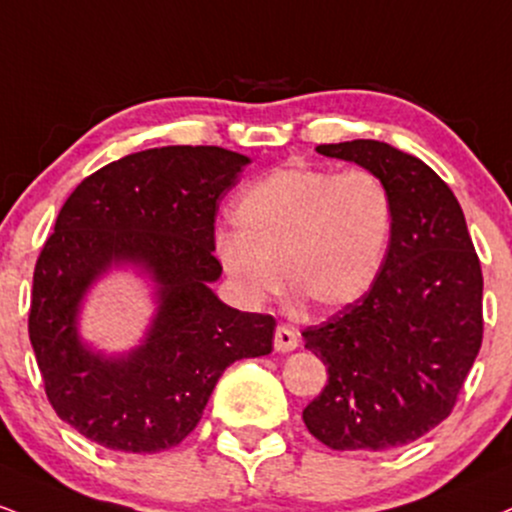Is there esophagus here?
<instances>
[{
    "label": "esophagus",
    "mask_w": 512,
    "mask_h": 512,
    "mask_svg": "<svg viewBox=\"0 0 512 512\" xmlns=\"http://www.w3.org/2000/svg\"><path fill=\"white\" fill-rule=\"evenodd\" d=\"M298 343H300V336L293 326H288V324L276 326V334H274L276 353H291V350L298 348Z\"/></svg>",
    "instance_id": "34e87169"
}]
</instances>
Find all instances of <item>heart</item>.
Instances as JSON below:
<instances>
[{
	"label": "heart",
	"instance_id": "heart-1",
	"mask_svg": "<svg viewBox=\"0 0 512 512\" xmlns=\"http://www.w3.org/2000/svg\"><path fill=\"white\" fill-rule=\"evenodd\" d=\"M238 233L214 257L250 303L286 286L317 310H343L372 291L389 257L396 207L369 169L288 164L250 183L231 209Z\"/></svg>",
	"mask_w": 512,
	"mask_h": 512
}]
</instances>
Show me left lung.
<instances>
[{
	"label": "left lung",
	"mask_w": 512,
	"mask_h": 512,
	"mask_svg": "<svg viewBox=\"0 0 512 512\" xmlns=\"http://www.w3.org/2000/svg\"><path fill=\"white\" fill-rule=\"evenodd\" d=\"M317 152L374 171L391 190L396 224L372 291L303 331L329 374L303 422L334 451H389L455 408L482 348V264L453 190L422 159L379 140Z\"/></svg>",
	"instance_id": "obj_1"
}]
</instances>
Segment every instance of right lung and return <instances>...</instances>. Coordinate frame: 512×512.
Listing matches in <instances>:
<instances>
[{"instance_id": "add662e5", "label": "right lung", "mask_w": 512, "mask_h": 512, "mask_svg": "<svg viewBox=\"0 0 512 512\" xmlns=\"http://www.w3.org/2000/svg\"><path fill=\"white\" fill-rule=\"evenodd\" d=\"M250 159L214 145L135 152L80 181L35 262L28 334L47 400L85 439L121 453L178 446L200 422L224 369L272 353V315L224 305L209 283L214 217ZM112 263L158 283V315L131 354L79 341L77 310Z\"/></svg>"}]
</instances>
